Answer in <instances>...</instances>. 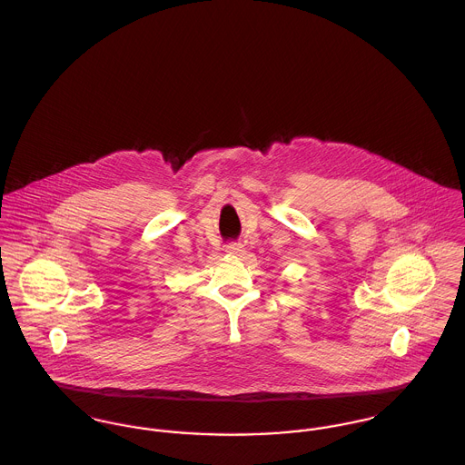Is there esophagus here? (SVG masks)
I'll return each mask as SVG.
<instances>
[{"mask_svg": "<svg viewBox=\"0 0 465 465\" xmlns=\"http://www.w3.org/2000/svg\"><path fill=\"white\" fill-rule=\"evenodd\" d=\"M225 251L229 252V254H242L243 252V245L240 243V242H231V243H227L225 245Z\"/></svg>", "mask_w": 465, "mask_h": 465, "instance_id": "obj_1", "label": "esophagus"}]
</instances>
